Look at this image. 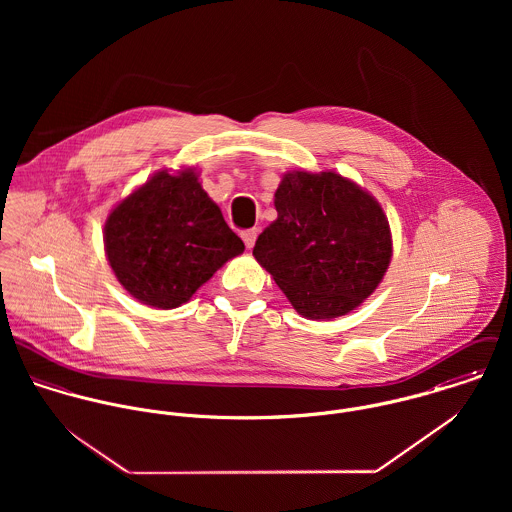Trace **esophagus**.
<instances>
[{"label": "esophagus", "mask_w": 512, "mask_h": 512, "mask_svg": "<svg viewBox=\"0 0 512 512\" xmlns=\"http://www.w3.org/2000/svg\"><path fill=\"white\" fill-rule=\"evenodd\" d=\"M258 228H248V230H242V240H244V244H246V248H252L254 246V242H256V238H258Z\"/></svg>", "instance_id": "obj_1"}]
</instances>
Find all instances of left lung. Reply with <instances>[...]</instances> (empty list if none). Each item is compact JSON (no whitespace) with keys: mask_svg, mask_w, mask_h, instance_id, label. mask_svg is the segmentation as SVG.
Segmentation results:
<instances>
[{"mask_svg":"<svg viewBox=\"0 0 512 512\" xmlns=\"http://www.w3.org/2000/svg\"><path fill=\"white\" fill-rule=\"evenodd\" d=\"M274 220L254 258L272 274L297 313L333 319L353 311L380 284L392 256L380 205L335 171L286 173Z\"/></svg>","mask_w":512,"mask_h":512,"instance_id":"obj_1","label":"left lung"}]
</instances>
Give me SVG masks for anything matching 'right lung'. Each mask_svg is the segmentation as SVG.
I'll return each mask as SVG.
<instances>
[{
	"mask_svg": "<svg viewBox=\"0 0 512 512\" xmlns=\"http://www.w3.org/2000/svg\"><path fill=\"white\" fill-rule=\"evenodd\" d=\"M118 282L138 301L173 309L189 301L244 242L222 219L191 169L155 173L104 224Z\"/></svg>",
	"mask_w": 512,
	"mask_h": 512,
	"instance_id": "obj_1",
	"label": "right lung"
}]
</instances>
